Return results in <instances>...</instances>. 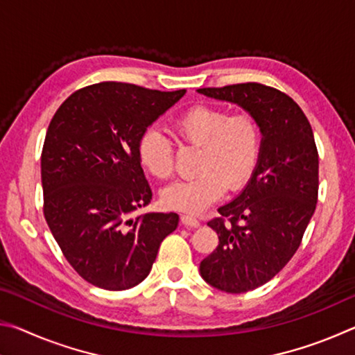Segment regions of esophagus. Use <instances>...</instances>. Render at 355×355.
<instances>
[{
  "mask_svg": "<svg viewBox=\"0 0 355 355\" xmlns=\"http://www.w3.org/2000/svg\"><path fill=\"white\" fill-rule=\"evenodd\" d=\"M182 224L186 227H199L200 220L192 214H182Z\"/></svg>",
  "mask_w": 355,
  "mask_h": 355,
  "instance_id": "1",
  "label": "esophagus"
}]
</instances>
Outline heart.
<instances>
[{
  "label": "heart",
  "instance_id": "1",
  "mask_svg": "<svg viewBox=\"0 0 355 355\" xmlns=\"http://www.w3.org/2000/svg\"><path fill=\"white\" fill-rule=\"evenodd\" d=\"M171 128L180 146L199 147V173L163 191L167 207L199 213L225 189H241L254 175L260 161L261 133L252 114H230L220 106L197 105L173 119ZM137 155L153 177L167 180L173 175V144L161 131L147 130L137 144Z\"/></svg>",
  "mask_w": 355,
  "mask_h": 355
}]
</instances>
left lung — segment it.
I'll return each mask as SVG.
<instances>
[{"label":"left lung","instance_id":"obj_1","mask_svg":"<svg viewBox=\"0 0 355 355\" xmlns=\"http://www.w3.org/2000/svg\"><path fill=\"white\" fill-rule=\"evenodd\" d=\"M257 119L260 161L235 200L208 222L219 244L200 263L203 280L225 293H248L279 274L299 249L318 202V148L304 111L290 95L260 83L203 87Z\"/></svg>","mask_w":355,"mask_h":355}]
</instances>
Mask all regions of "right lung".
<instances>
[{
	"mask_svg": "<svg viewBox=\"0 0 355 355\" xmlns=\"http://www.w3.org/2000/svg\"><path fill=\"white\" fill-rule=\"evenodd\" d=\"M184 92L91 84L71 94L48 125L44 216L65 260L89 284L110 291L141 284L177 228V213L130 216L152 200L137 144Z\"/></svg>",
	"mask_w": 355,
	"mask_h": 355,
	"instance_id": "add662e5",
	"label": "right lung"
}]
</instances>
